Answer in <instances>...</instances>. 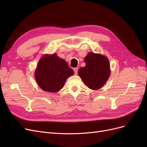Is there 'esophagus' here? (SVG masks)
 Wrapping results in <instances>:
<instances>
[{
  "instance_id": "1",
  "label": "esophagus",
  "mask_w": 147,
  "mask_h": 147,
  "mask_svg": "<svg viewBox=\"0 0 147 147\" xmlns=\"http://www.w3.org/2000/svg\"><path fill=\"white\" fill-rule=\"evenodd\" d=\"M78 68H74V73L75 75H77V73H78Z\"/></svg>"
}]
</instances>
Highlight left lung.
Segmentation results:
<instances>
[{"instance_id":"8db88e82","label":"left lung","mask_w":147,"mask_h":147,"mask_svg":"<svg viewBox=\"0 0 147 147\" xmlns=\"http://www.w3.org/2000/svg\"><path fill=\"white\" fill-rule=\"evenodd\" d=\"M84 61L86 65L79 69L78 75L91 90H99L104 86L110 77L108 58L102 55L91 52L86 55Z\"/></svg>"}]
</instances>
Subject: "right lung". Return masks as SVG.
<instances>
[{
  "label": "right lung",
  "mask_w": 147,
  "mask_h": 147,
  "mask_svg": "<svg viewBox=\"0 0 147 147\" xmlns=\"http://www.w3.org/2000/svg\"><path fill=\"white\" fill-rule=\"evenodd\" d=\"M74 74L65 61L56 54L45 55L38 61L35 77L43 90L55 92L63 88L66 80Z\"/></svg>",
  "instance_id": "1"
}]
</instances>
